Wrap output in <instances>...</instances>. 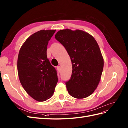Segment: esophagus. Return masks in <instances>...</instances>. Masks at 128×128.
<instances>
[{"mask_svg":"<svg viewBox=\"0 0 128 128\" xmlns=\"http://www.w3.org/2000/svg\"><path fill=\"white\" fill-rule=\"evenodd\" d=\"M56 68H57V70H58V72H60V70H61V67H60V66H57Z\"/></svg>","mask_w":128,"mask_h":128,"instance_id":"obj_1","label":"esophagus"}]
</instances>
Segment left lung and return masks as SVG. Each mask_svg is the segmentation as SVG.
<instances>
[{"label":"left lung","instance_id":"obj_1","mask_svg":"<svg viewBox=\"0 0 128 128\" xmlns=\"http://www.w3.org/2000/svg\"><path fill=\"white\" fill-rule=\"evenodd\" d=\"M55 38L64 46L72 65L70 79L65 82L73 97H88L94 91L100 82L104 60L97 42L84 31L60 30Z\"/></svg>","mask_w":128,"mask_h":128}]
</instances>
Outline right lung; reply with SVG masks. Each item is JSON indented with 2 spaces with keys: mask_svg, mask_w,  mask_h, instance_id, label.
<instances>
[{
  "mask_svg": "<svg viewBox=\"0 0 128 128\" xmlns=\"http://www.w3.org/2000/svg\"><path fill=\"white\" fill-rule=\"evenodd\" d=\"M55 30H40L22 46L17 61L20 82L28 94L38 102L52 96L58 81L57 71L46 56L48 42Z\"/></svg>",
  "mask_w": 128,
  "mask_h": 128,
  "instance_id": "1",
  "label": "right lung"
}]
</instances>
